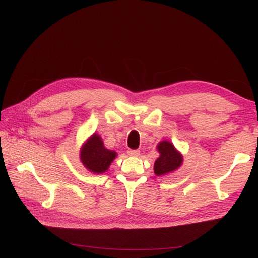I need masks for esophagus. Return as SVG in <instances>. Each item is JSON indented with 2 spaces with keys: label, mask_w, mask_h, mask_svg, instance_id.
Instances as JSON below:
<instances>
[{
  "label": "esophagus",
  "mask_w": 258,
  "mask_h": 258,
  "mask_svg": "<svg viewBox=\"0 0 258 258\" xmlns=\"http://www.w3.org/2000/svg\"><path fill=\"white\" fill-rule=\"evenodd\" d=\"M128 155L131 156V157H138V156L140 155V151L139 150H129Z\"/></svg>",
  "instance_id": "obj_1"
}]
</instances>
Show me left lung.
Instances as JSON below:
<instances>
[{"instance_id":"left-lung-1","label":"left lung","mask_w":258,"mask_h":258,"mask_svg":"<svg viewBox=\"0 0 258 258\" xmlns=\"http://www.w3.org/2000/svg\"><path fill=\"white\" fill-rule=\"evenodd\" d=\"M157 151L159 157L154 163V173L157 176L172 173L183 165V155L172 142L163 140L157 144Z\"/></svg>"}]
</instances>
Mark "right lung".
Instances as JSON below:
<instances>
[{
    "instance_id": "right-lung-1",
    "label": "right lung",
    "mask_w": 258,
    "mask_h": 258,
    "mask_svg": "<svg viewBox=\"0 0 258 258\" xmlns=\"http://www.w3.org/2000/svg\"><path fill=\"white\" fill-rule=\"evenodd\" d=\"M116 157L117 153L104 146L102 138L97 132L86 140L80 151V159L84 167L93 174L106 172Z\"/></svg>"
}]
</instances>
